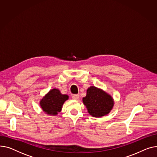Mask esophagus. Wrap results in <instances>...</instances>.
I'll return each mask as SVG.
<instances>
[{
    "instance_id": "34e87169",
    "label": "esophagus",
    "mask_w": 157,
    "mask_h": 157,
    "mask_svg": "<svg viewBox=\"0 0 157 157\" xmlns=\"http://www.w3.org/2000/svg\"><path fill=\"white\" fill-rule=\"evenodd\" d=\"M72 99H75V100H77V99H78V98H79V95L78 94H73V95H72Z\"/></svg>"
}]
</instances>
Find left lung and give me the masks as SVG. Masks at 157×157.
Segmentation results:
<instances>
[{"label":"left lung","instance_id":"1","mask_svg":"<svg viewBox=\"0 0 157 157\" xmlns=\"http://www.w3.org/2000/svg\"><path fill=\"white\" fill-rule=\"evenodd\" d=\"M89 113L94 117H100L109 113L113 108V100L105 92L96 87H90L87 95L83 98Z\"/></svg>","mask_w":157,"mask_h":157}]
</instances>
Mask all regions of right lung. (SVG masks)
Returning a JSON list of instances; mask_svg holds the SVG:
<instances>
[{
	"label": "right lung",
	"instance_id": "right-lung-1",
	"mask_svg": "<svg viewBox=\"0 0 157 157\" xmlns=\"http://www.w3.org/2000/svg\"><path fill=\"white\" fill-rule=\"evenodd\" d=\"M68 99L67 95L61 94L58 89H53L43 98L40 104L44 112L56 115L61 112L63 103Z\"/></svg>",
	"mask_w": 157,
	"mask_h": 157
}]
</instances>
